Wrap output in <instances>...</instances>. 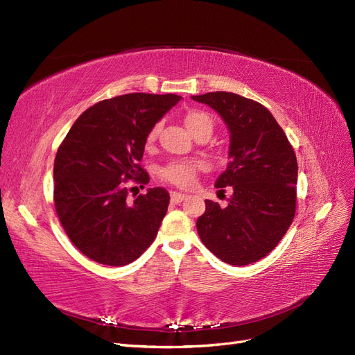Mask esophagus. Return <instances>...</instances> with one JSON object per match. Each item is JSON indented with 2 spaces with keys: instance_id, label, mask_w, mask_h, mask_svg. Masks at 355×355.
I'll list each match as a JSON object with an SVG mask.
<instances>
[{
  "instance_id": "34e87169",
  "label": "esophagus",
  "mask_w": 355,
  "mask_h": 355,
  "mask_svg": "<svg viewBox=\"0 0 355 355\" xmlns=\"http://www.w3.org/2000/svg\"><path fill=\"white\" fill-rule=\"evenodd\" d=\"M170 198H172V202H182L183 200H187V193H180V192H170Z\"/></svg>"
}]
</instances>
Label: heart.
Returning <instances> with one entry per match:
<instances>
[{"label": "heart", "mask_w": 355, "mask_h": 355, "mask_svg": "<svg viewBox=\"0 0 355 355\" xmlns=\"http://www.w3.org/2000/svg\"><path fill=\"white\" fill-rule=\"evenodd\" d=\"M185 125L192 135H197L200 132H210L213 130V119L209 113L201 112V110H191L185 114ZM158 126H155L148 135V142H153L157 137ZM200 168V164L195 162H173L167 164L162 170V176L175 183L179 187H189L195 179V173Z\"/></svg>", "instance_id": "obj_1"}]
</instances>
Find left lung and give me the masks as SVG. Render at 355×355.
Wrapping results in <instances>:
<instances>
[{
    "label": "left lung",
    "instance_id": "1",
    "mask_svg": "<svg viewBox=\"0 0 355 355\" xmlns=\"http://www.w3.org/2000/svg\"><path fill=\"white\" fill-rule=\"evenodd\" d=\"M192 100L211 107L227 126L229 163L214 187L232 189L226 207L205 200L198 235L227 264L255 263L275 250L294 220L295 153L260 103L222 91L192 95Z\"/></svg>",
    "mask_w": 355,
    "mask_h": 355
}]
</instances>
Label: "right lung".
I'll return each mask as SVG.
<instances>
[{"label":"right lung","instance_id":"add662e5","mask_svg":"<svg viewBox=\"0 0 355 355\" xmlns=\"http://www.w3.org/2000/svg\"><path fill=\"white\" fill-rule=\"evenodd\" d=\"M182 96L133 92L89 107L73 123L54 162L55 211L70 241L105 266L135 261L157 236L170 195L150 188L129 200L126 180L141 187L146 138Z\"/></svg>","mask_w":355,"mask_h":355}]
</instances>
